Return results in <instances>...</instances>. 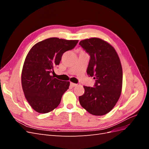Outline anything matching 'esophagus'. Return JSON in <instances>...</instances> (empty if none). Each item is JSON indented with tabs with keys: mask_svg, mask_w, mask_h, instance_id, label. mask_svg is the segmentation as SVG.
<instances>
[{
	"mask_svg": "<svg viewBox=\"0 0 149 149\" xmlns=\"http://www.w3.org/2000/svg\"><path fill=\"white\" fill-rule=\"evenodd\" d=\"M70 86H71V87H75V86H77V84L73 83H70Z\"/></svg>",
	"mask_w": 149,
	"mask_h": 149,
	"instance_id": "1",
	"label": "esophagus"
}]
</instances>
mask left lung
<instances>
[{
  "label": "left lung",
  "instance_id": "8db88e82",
  "mask_svg": "<svg viewBox=\"0 0 149 149\" xmlns=\"http://www.w3.org/2000/svg\"><path fill=\"white\" fill-rule=\"evenodd\" d=\"M79 44L90 55L87 74L96 79L94 87L84 86L79 103L90 114L105 115L113 109L122 91L123 68L119 57L114 48L101 38L85 39Z\"/></svg>",
  "mask_w": 149,
  "mask_h": 149
}]
</instances>
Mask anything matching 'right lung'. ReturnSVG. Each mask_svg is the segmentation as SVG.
<instances>
[{"mask_svg": "<svg viewBox=\"0 0 149 149\" xmlns=\"http://www.w3.org/2000/svg\"><path fill=\"white\" fill-rule=\"evenodd\" d=\"M78 40L49 38L36 43L26 55L22 71V86L26 100L38 113L45 114L60 104L70 81L50 75L60 64L63 54L73 49Z\"/></svg>", "mask_w": 149, "mask_h": 149, "instance_id": "1", "label": "right lung"}]
</instances>
